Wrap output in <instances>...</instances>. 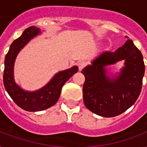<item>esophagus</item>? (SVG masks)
Instances as JSON below:
<instances>
[{"instance_id":"34e87169","label":"esophagus","mask_w":147,"mask_h":147,"mask_svg":"<svg viewBox=\"0 0 147 147\" xmlns=\"http://www.w3.org/2000/svg\"><path fill=\"white\" fill-rule=\"evenodd\" d=\"M86 64H87V63H86V62H85V61H80V62H78V66L79 71H82V70L85 68Z\"/></svg>"}]
</instances>
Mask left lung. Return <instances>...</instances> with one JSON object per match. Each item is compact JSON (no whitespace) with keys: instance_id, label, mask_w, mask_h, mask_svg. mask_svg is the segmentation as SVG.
Instances as JSON below:
<instances>
[{"instance_id":"8db88e82","label":"left lung","mask_w":147,"mask_h":147,"mask_svg":"<svg viewBox=\"0 0 147 147\" xmlns=\"http://www.w3.org/2000/svg\"><path fill=\"white\" fill-rule=\"evenodd\" d=\"M121 60L125 62L121 72L110 78L105 67ZM144 72L143 55L131 40H127L115 52H104L82 71L85 78L83 85L85 105L92 112L105 117L121 114L137 100Z\"/></svg>"}]
</instances>
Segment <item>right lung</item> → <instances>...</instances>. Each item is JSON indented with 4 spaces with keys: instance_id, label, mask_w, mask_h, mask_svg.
Returning <instances> with one entry per match:
<instances>
[{
    "instance_id": "obj_1",
    "label": "right lung",
    "mask_w": 147,
    "mask_h": 147,
    "mask_svg": "<svg viewBox=\"0 0 147 147\" xmlns=\"http://www.w3.org/2000/svg\"><path fill=\"white\" fill-rule=\"evenodd\" d=\"M40 33V29L36 26L26 29L23 34L10 45L4 59L3 81L6 91L17 106L31 112L43 111L55 105L59 100L62 86L78 69V66H73L58 72L44 87L35 92L24 91L16 84L13 78V65L17 54L31 39Z\"/></svg>"
}]
</instances>
